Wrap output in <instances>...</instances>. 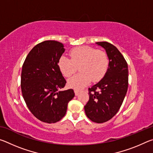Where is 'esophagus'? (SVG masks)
Returning <instances> with one entry per match:
<instances>
[{
	"label": "esophagus",
	"instance_id": "obj_1",
	"mask_svg": "<svg viewBox=\"0 0 153 153\" xmlns=\"http://www.w3.org/2000/svg\"><path fill=\"white\" fill-rule=\"evenodd\" d=\"M74 92H75V94H76V96H77V95L79 94V90H74Z\"/></svg>",
	"mask_w": 153,
	"mask_h": 153
}]
</instances>
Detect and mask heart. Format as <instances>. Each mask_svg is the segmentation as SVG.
Returning a JSON list of instances; mask_svg holds the SVG:
<instances>
[{
    "label": "heart",
    "mask_w": 153,
    "mask_h": 153,
    "mask_svg": "<svg viewBox=\"0 0 153 153\" xmlns=\"http://www.w3.org/2000/svg\"><path fill=\"white\" fill-rule=\"evenodd\" d=\"M69 56L70 59L61 56L58 66L61 74L66 77H70L79 66L80 73L68 79L69 86L74 88H82L91 80L99 81L107 71L108 59L103 51L86 46H78L69 52Z\"/></svg>",
    "instance_id": "b5f03b06"
}]
</instances>
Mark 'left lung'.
Segmentation results:
<instances>
[{
	"mask_svg": "<svg viewBox=\"0 0 153 153\" xmlns=\"http://www.w3.org/2000/svg\"><path fill=\"white\" fill-rule=\"evenodd\" d=\"M105 49L108 67L104 77L88 88L89 100L84 106L86 115L95 123L110 120L118 112L128 87V68L118 49L107 42H96Z\"/></svg>",
	"mask_w": 153,
	"mask_h": 153,
	"instance_id": "1",
	"label": "left lung"
}]
</instances>
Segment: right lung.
Here are the masks:
<instances>
[{
	"instance_id": "obj_1",
	"label": "right lung",
	"mask_w": 153,
	"mask_h": 153,
	"mask_svg": "<svg viewBox=\"0 0 153 153\" xmlns=\"http://www.w3.org/2000/svg\"><path fill=\"white\" fill-rule=\"evenodd\" d=\"M64 52L62 43L44 41L31 50L22 67L23 97L31 113L45 123L60 121L75 96L73 89L61 90L66 80L59 70L58 61Z\"/></svg>"
}]
</instances>
